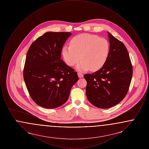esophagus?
<instances>
[{
	"mask_svg": "<svg viewBox=\"0 0 149 149\" xmlns=\"http://www.w3.org/2000/svg\"><path fill=\"white\" fill-rule=\"evenodd\" d=\"M78 77H79V78H81L83 77V74L82 73L80 72H78Z\"/></svg>",
	"mask_w": 149,
	"mask_h": 149,
	"instance_id": "34e87169",
	"label": "esophagus"
}]
</instances>
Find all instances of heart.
Here are the masks:
<instances>
[{"instance_id":"heart-1","label":"heart","mask_w":149,"mask_h":149,"mask_svg":"<svg viewBox=\"0 0 149 149\" xmlns=\"http://www.w3.org/2000/svg\"><path fill=\"white\" fill-rule=\"evenodd\" d=\"M109 51V44L106 39L97 35L81 34L71 39L70 46L63 47L62 55L69 66L75 65L80 58L81 61L77 66L78 70L90 69L97 71L106 62Z\"/></svg>"}]
</instances>
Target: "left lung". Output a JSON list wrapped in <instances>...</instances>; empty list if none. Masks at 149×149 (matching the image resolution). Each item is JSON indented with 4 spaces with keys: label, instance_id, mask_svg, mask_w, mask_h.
<instances>
[{
    "label": "left lung",
    "instance_id": "obj_1",
    "mask_svg": "<svg viewBox=\"0 0 149 149\" xmlns=\"http://www.w3.org/2000/svg\"><path fill=\"white\" fill-rule=\"evenodd\" d=\"M109 54L104 65L93 74H86V95L93 106L107 109L120 103L127 93L132 65L125 45L109 33Z\"/></svg>",
    "mask_w": 149,
    "mask_h": 149
}]
</instances>
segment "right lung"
<instances>
[{
  "label": "right lung",
  "mask_w": 149,
  "mask_h": 149,
  "mask_svg": "<svg viewBox=\"0 0 149 149\" xmlns=\"http://www.w3.org/2000/svg\"><path fill=\"white\" fill-rule=\"evenodd\" d=\"M71 35L70 32H46L28 50L24 80L32 100L43 108H55L64 104L79 80L77 72L61 59L62 48Z\"/></svg>",
  "instance_id": "right-lung-1"
}]
</instances>
